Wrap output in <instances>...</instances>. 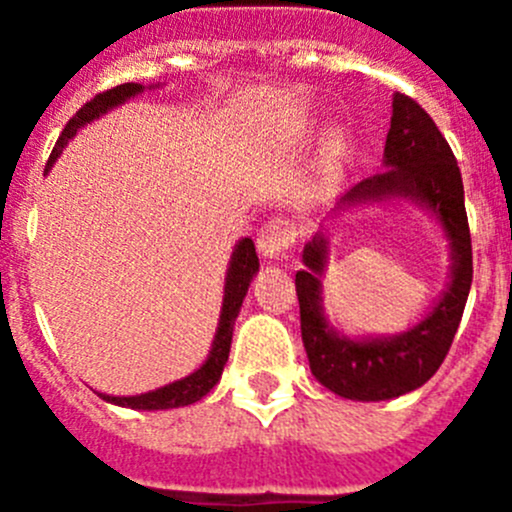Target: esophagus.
I'll use <instances>...</instances> for the list:
<instances>
[{
    "instance_id": "34e87169",
    "label": "esophagus",
    "mask_w": 512,
    "mask_h": 512,
    "mask_svg": "<svg viewBox=\"0 0 512 512\" xmlns=\"http://www.w3.org/2000/svg\"><path fill=\"white\" fill-rule=\"evenodd\" d=\"M297 223L287 215H275V218L267 220L260 227V235H257V250L262 252L270 260H277L285 252L292 250V245L297 242Z\"/></svg>"
}]
</instances>
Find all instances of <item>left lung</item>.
<instances>
[{
  "mask_svg": "<svg viewBox=\"0 0 512 512\" xmlns=\"http://www.w3.org/2000/svg\"><path fill=\"white\" fill-rule=\"evenodd\" d=\"M386 168L354 185L344 200H381L404 195L433 210L451 240L453 277L441 302L411 332L391 339L352 342L329 329L322 314L319 275L327 240L314 235L304 247V265L294 277L299 324L309 369L319 384L354 401H384L426 384L451 349L473 282V247L468 230L463 180L451 146L433 118L411 96H394V113L384 148Z\"/></svg>",
  "mask_w": 512,
  "mask_h": 512,
  "instance_id": "obj_1",
  "label": "left lung"
}]
</instances>
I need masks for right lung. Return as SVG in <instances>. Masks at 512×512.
Instances as JSON below:
<instances>
[{"mask_svg": "<svg viewBox=\"0 0 512 512\" xmlns=\"http://www.w3.org/2000/svg\"><path fill=\"white\" fill-rule=\"evenodd\" d=\"M141 91L143 86L133 84L131 81V84H121V86H113V89L108 91H101V94H96L91 101H86L84 106L69 118L64 131H61L59 141H56L54 151H51L44 173L51 168V163L61 156L66 141H69V138L84 126V123L94 121V118L101 116V113H106L108 108L118 106V103L141 94ZM257 267H260V260H257L255 242H252L250 237H245V240L237 245V250L232 252V262H230V270H227V282H225L223 314H220V327H218V334H215L213 352H210L208 361H205L198 371H193V374L185 376V379L175 381V384H168L156 391H148V394H141V396H106V394H98V396H101L103 401H108V404L126 406V409H141V411L178 409V406H188L203 399V396L218 384L220 374H223L227 354H230L232 327H235L237 312H240L242 299H245L247 287H250V280L257 272Z\"/></svg>", "mask_w": 512, "mask_h": 512, "instance_id": "add662e5", "label": "right lung"}]
</instances>
